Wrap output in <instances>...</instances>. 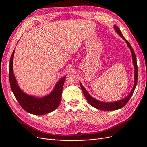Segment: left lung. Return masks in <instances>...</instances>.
I'll use <instances>...</instances> for the list:
<instances>
[{
	"mask_svg": "<svg viewBox=\"0 0 147 147\" xmlns=\"http://www.w3.org/2000/svg\"><path fill=\"white\" fill-rule=\"evenodd\" d=\"M114 29L116 31V32L118 33V34L122 37L123 39H124L127 46L130 49L131 52H132V59H133V64L134 65V68H135V75H134V85L133 87V89L131 91V92L130 93V94L125 98H124L123 99H121L120 101H116V102H101L99 101L98 100H96V99L94 98L93 97H92L89 94L88 92L86 91V90L85 89L83 85L82 84V83L80 82V87L83 90V94L84 95V96L86 97L87 101H88V102L89 103V104L90 105H92V107H94L97 109H99L101 110H104V111H113V110H118L120 109H121L122 107H124L129 101V99H130V98L132 97L134 90L135 89L136 86L137 84V81H138V66H137V62H136V55L134 51V49L132 48V46H131L130 44L128 42V41L126 39V38L124 37V36H123L121 31L120 30V29L119 28V27L116 26H114Z\"/></svg>",
	"mask_w": 147,
	"mask_h": 147,
	"instance_id": "1",
	"label": "left lung"
}]
</instances>
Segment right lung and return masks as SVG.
Masks as SVG:
<instances>
[{"instance_id":"obj_1","label":"right lung","mask_w":147,"mask_h":147,"mask_svg":"<svg viewBox=\"0 0 147 147\" xmlns=\"http://www.w3.org/2000/svg\"><path fill=\"white\" fill-rule=\"evenodd\" d=\"M13 50L9 62V82L11 90L21 107L27 112L34 115H43L55 110L58 107L62 95L64 83L66 76L57 82L53 90L48 95L37 98L28 95L19 88L13 72Z\"/></svg>"}]
</instances>
